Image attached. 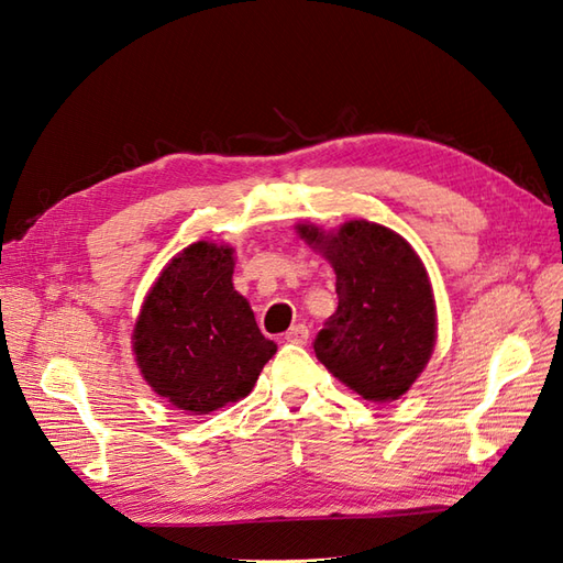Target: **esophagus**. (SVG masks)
Wrapping results in <instances>:
<instances>
[{
	"mask_svg": "<svg viewBox=\"0 0 563 563\" xmlns=\"http://www.w3.org/2000/svg\"><path fill=\"white\" fill-rule=\"evenodd\" d=\"M284 340L291 342V344H306L308 342V328H306V324L298 322V324H294L291 330H286Z\"/></svg>",
	"mask_w": 563,
	"mask_h": 563,
	"instance_id": "esophagus-1",
	"label": "esophagus"
}]
</instances>
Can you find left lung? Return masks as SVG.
I'll use <instances>...</instances> for the list:
<instances>
[{
	"label": "left lung",
	"mask_w": 563,
	"mask_h": 563,
	"mask_svg": "<svg viewBox=\"0 0 563 563\" xmlns=\"http://www.w3.org/2000/svg\"><path fill=\"white\" fill-rule=\"evenodd\" d=\"M296 231L336 274L340 306L313 342L320 364L371 402L399 399L435 344V301L423 262L402 235L364 219L336 231L298 223Z\"/></svg>",
	"instance_id": "left-lung-1"
}]
</instances>
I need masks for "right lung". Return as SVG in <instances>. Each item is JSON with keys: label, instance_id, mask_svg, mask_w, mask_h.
Wrapping results in <instances>:
<instances>
[{"label": "right lung", "instance_id": "right-lung-1", "mask_svg": "<svg viewBox=\"0 0 563 563\" xmlns=\"http://www.w3.org/2000/svg\"><path fill=\"white\" fill-rule=\"evenodd\" d=\"M233 247L197 241L146 294L132 332L144 380L190 415H209L253 390L277 344L233 289Z\"/></svg>", "mask_w": 563, "mask_h": 563}]
</instances>
